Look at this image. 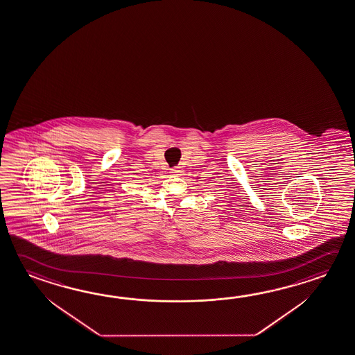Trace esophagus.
I'll return each instance as SVG.
<instances>
[{
    "mask_svg": "<svg viewBox=\"0 0 355 355\" xmlns=\"http://www.w3.org/2000/svg\"><path fill=\"white\" fill-rule=\"evenodd\" d=\"M171 173H172V175H182L183 171H180V168H173L171 169Z\"/></svg>",
    "mask_w": 355,
    "mask_h": 355,
    "instance_id": "esophagus-1",
    "label": "esophagus"
}]
</instances>
